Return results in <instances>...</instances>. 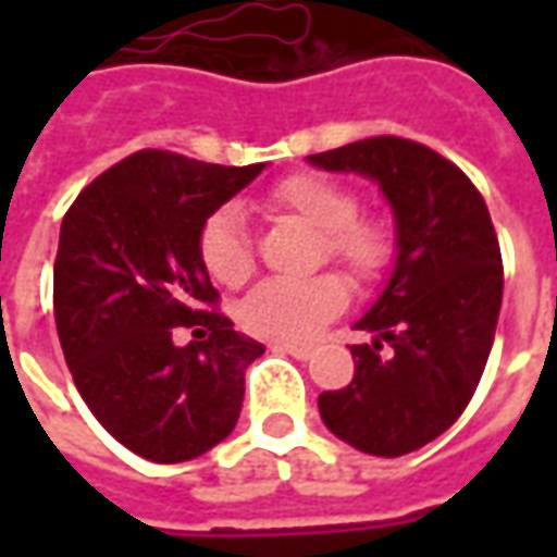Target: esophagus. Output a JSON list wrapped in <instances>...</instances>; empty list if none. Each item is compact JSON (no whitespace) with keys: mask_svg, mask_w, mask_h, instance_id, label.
Returning <instances> with one entry per match:
<instances>
[{"mask_svg":"<svg viewBox=\"0 0 557 557\" xmlns=\"http://www.w3.org/2000/svg\"><path fill=\"white\" fill-rule=\"evenodd\" d=\"M271 351H277V355H292V358H298V361H307V358L313 355L307 346H289V343H274Z\"/></svg>","mask_w":557,"mask_h":557,"instance_id":"esophagus-1","label":"esophagus"}]
</instances>
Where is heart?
<instances>
[{"mask_svg":"<svg viewBox=\"0 0 557 557\" xmlns=\"http://www.w3.org/2000/svg\"><path fill=\"white\" fill-rule=\"evenodd\" d=\"M265 206L322 232V256L358 286L385 274L394 235L382 220L358 218V196L346 184L301 172L274 184ZM199 259L223 286H242L253 274V247L238 208L223 206L199 230ZM346 307V286L334 274L310 280H265L242 304V325L256 337L304 343Z\"/></svg>","mask_w":557,"mask_h":557,"instance_id":"obj_1","label":"heart"}]
</instances>
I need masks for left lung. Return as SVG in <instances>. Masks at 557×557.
I'll return each mask as SVG.
<instances>
[{
    "label": "left lung",
    "mask_w": 557,
    "mask_h": 557,
    "mask_svg": "<svg viewBox=\"0 0 557 557\" xmlns=\"http://www.w3.org/2000/svg\"><path fill=\"white\" fill-rule=\"evenodd\" d=\"M327 172L379 184L397 223L387 286L355 322V379L319 397L337 438L373 456H403L438 438L466 411L490 358L504 268L490 208L438 151L399 137L310 154Z\"/></svg>",
    "instance_id": "left-lung-1"
}]
</instances>
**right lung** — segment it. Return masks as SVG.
<instances>
[{"mask_svg": "<svg viewBox=\"0 0 557 557\" xmlns=\"http://www.w3.org/2000/svg\"><path fill=\"white\" fill-rule=\"evenodd\" d=\"M262 170L143 148L62 220L53 313L67 370L103 430L143 459H196L238 423L244 370L265 346L208 310L218 289L199 230ZM190 324L209 337L178 347L174 327Z\"/></svg>", "mask_w": 557, "mask_h": 557, "instance_id": "obj_1", "label": "right lung"}]
</instances>
